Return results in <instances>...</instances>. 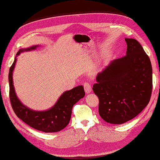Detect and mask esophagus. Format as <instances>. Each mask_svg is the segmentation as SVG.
<instances>
[{
    "mask_svg": "<svg viewBox=\"0 0 160 160\" xmlns=\"http://www.w3.org/2000/svg\"><path fill=\"white\" fill-rule=\"evenodd\" d=\"M83 87H84L85 91L87 93H89L92 91V88H91V84L88 82H85L84 84H83Z\"/></svg>",
    "mask_w": 160,
    "mask_h": 160,
    "instance_id": "34e87169",
    "label": "esophagus"
}]
</instances>
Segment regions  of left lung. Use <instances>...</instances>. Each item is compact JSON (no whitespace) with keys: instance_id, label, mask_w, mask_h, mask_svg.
<instances>
[{"instance_id":"obj_1","label":"left lung","mask_w":160,"mask_h":160,"mask_svg":"<svg viewBox=\"0 0 160 160\" xmlns=\"http://www.w3.org/2000/svg\"><path fill=\"white\" fill-rule=\"evenodd\" d=\"M126 55L112 61L98 73L92 90L98 97L99 115L106 122L121 124L148 105L152 92L149 57L137 40L126 38Z\"/></svg>"}]
</instances>
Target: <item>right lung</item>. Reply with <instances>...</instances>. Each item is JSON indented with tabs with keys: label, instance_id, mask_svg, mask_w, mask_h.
Returning <instances> with one entry per match:
<instances>
[{
	"label": "right lung",
	"instance_id": "right-lung-1",
	"mask_svg": "<svg viewBox=\"0 0 160 160\" xmlns=\"http://www.w3.org/2000/svg\"><path fill=\"white\" fill-rule=\"evenodd\" d=\"M37 47L33 46L24 50L28 51L34 49ZM23 51V49H20L16 55H18L20 52ZM16 62V59L15 58L9 70L8 81L11 104L17 117L34 129L45 133L57 132L65 128L70 121L73 106L85 96L84 88L82 85H80L65 92L59 98L57 103L48 111L39 112L30 110L21 103L16 97L14 90L12 74Z\"/></svg>",
	"mask_w": 160,
	"mask_h": 160
}]
</instances>
